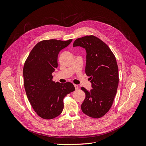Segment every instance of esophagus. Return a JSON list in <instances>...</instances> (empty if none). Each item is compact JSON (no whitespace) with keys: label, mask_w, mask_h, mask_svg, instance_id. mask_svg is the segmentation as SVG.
I'll return each mask as SVG.
<instances>
[{"label":"esophagus","mask_w":146,"mask_h":146,"mask_svg":"<svg viewBox=\"0 0 146 146\" xmlns=\"http://www.w3.org/2000/svg\"><path fill=\"white\" fill-rule=\"evenodd\" d=\"M74 86H75V89H76V90H78V89H79V86H78V85H77V84H74Z\"/></svg>","instance_id":"34e87169"}]
</instances>
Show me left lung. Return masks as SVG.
I'll list each match as a JSON object with an SVG mask.
<instances>
[{"label": "left lung", "mask_w": 146, "mask_h": 146, "mask_svg": "<svg viewBox=\"0 0 146 146\" xmlns=\"http://www.w3.org/2000/svg\"><path fill=\"white\" fill-rule=\"evenodd\" d=\"M86 50L85 72L90 76L93 89L81 87L86 98L81 105L82 111L92 118L104 116L110 109L119 84V68L109 47L98 37L91 35L77 38L73 46Z\"/></svg>", "instance_id": "1"}]
</instances>
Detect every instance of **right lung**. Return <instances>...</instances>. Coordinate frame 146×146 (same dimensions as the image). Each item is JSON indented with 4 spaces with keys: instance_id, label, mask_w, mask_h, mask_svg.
I'll return each mask as SVG.
<instances>
[{
    "instance_id": "add662e5",
    "label": "right lung",
    "mask_w": 146,
    "mask_h": 146,
    "mask_svg": "<svg viewBox=\"0 0 146 146\" xmlns=\"http://www.w3.org/2000/svg\"><path fill=\"white\" fill-rule=\"evenodd\" d=\"M72 41L42 40L34 46L25 62L23 75L26 94L42 119L49 120L59 115L64 108L63 99L75 90L71 82H54L52 75L58 66V54Z\"/></svg>"
}]
</instances>
